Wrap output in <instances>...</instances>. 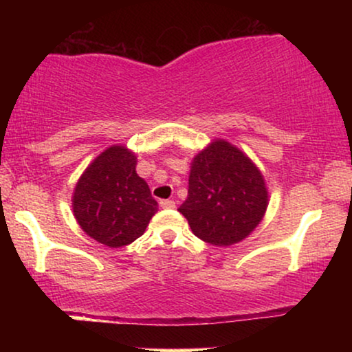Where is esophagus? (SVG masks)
I'll return each mask as SVG.
<instances>
[{
	"instance_id": "34e87169",
	"label": "esophagus",
	"mask_w": 352,
	"mask_h": 352,
	"mask_svg": "<svg viewBox=\"0 0 352 352\" xmlns=\"http://www.w3.org/2000/svg\"><path fill=\"white\" fill-rule=\"evenodd\" d=\"M160 206L163 210H173L176 206V204L173 200H162L160 201Z\"/></svg>"
}]
</instances>
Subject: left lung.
Returning a JSON list of instances; mask_svg holds the SVG:
<instances>
[{
	"label": "left lung",
	"instance_id": "obj_1",
	"mask_svg": "<svg viewBox=\"0 0 352 352\" xmlns=\"http://www.w3.org/2000/svg\"><path fill=\"white\" fill-rule=\"evenodd\" d=\"M267 205L261 170L234 144L213 139L192 158L187 199L177 211L204 242L230 247L258 228Z\"/></svg>",
	"mask_w": 352,
	"mask_h": 352
}]
</instances>
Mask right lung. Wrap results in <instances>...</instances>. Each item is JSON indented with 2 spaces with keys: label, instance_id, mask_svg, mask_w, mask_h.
<instances>
[{
  "label": "right lung",
  "instance_id": "obj_1",
  "mask_svg": "<svg viewBox=\"0 0 352 352\" xmlns=\"http://www.w3.org/2000/svg\"><path fill=\"white\" fill-rule=\"evenodd\" d=\"M138 157L110 146L86 166L75 184L72 210L83 232L110 248L133 243L146 232L158 204L136 173Z\"/></svg>",
  "mask_w": 352,
  "mask_h": 352
}]
</instances>
